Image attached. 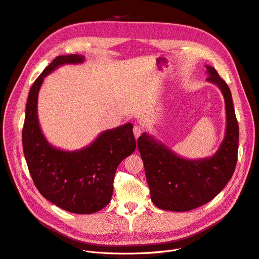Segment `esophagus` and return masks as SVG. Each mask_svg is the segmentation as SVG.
<instances>
[{"instance_id": "1", "label": "esophagus", "mask_w": 259, "mask_h": 259, "mask_svg": "<svg viewBox=\"0 0 259 259\" xmlns=\"http://www.w3.org/2000/svg\"><path fill=\"white\" fill-rule=\"evenodd\" d=\"M133 132H134V135H135V138L137 139V138L141 135L142 128H141V126H140V125H138V124H135V125H134Z\"/></svg>"}]
</instances>
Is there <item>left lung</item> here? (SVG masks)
Segmentation results:
<instances>
[{
	"label": "left lung",
	"instance_id": "left-lung-1",
	"mask_svg": "<svg viewBox=\"0 0 259 259\" xmlns=\"http://www.w3.org/2000/svg\"><path fill=\"white\" fill-rule=\"evenodd\" d=\"M205 67L206 80L221 90L226 111L225 135L212 156L184 158L147 132L138 138L151 200L163 210L188 211L208 203L230 182L236 168L239 126L231 90L213 67Z\"/></svg>",
	"mask_w": 259,
	"mask_h": 259
}]
</instances>
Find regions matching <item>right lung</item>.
Here are the masks:
<instances>
[{
	"mask_svg": "<svg viewBox=\"0 0 259 259\" xmlns=\"http://www.w3.org/2000/svg\"><path fill=\"white\" fill-rule=\"evenodd\" d=\"M78 54L57 56L29 90L22 131L27 167L34 184L51 203L73 213H94L110 202L119 163L135 151L133 124L102 132L89 146L67 151L52 146L38 120V95L45 77L63 65L82 64Z\"/></svg>",
	"mask_w": 259,
	"mask_h": 259,
	"instance_id": "right-lung-1",
	"label": "right lung"
}]
</instances>
